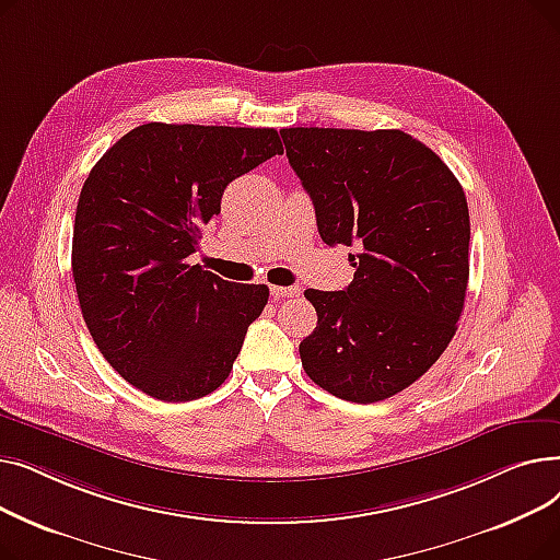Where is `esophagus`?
<instances>
[{
	"label": "esophagus",
	"mask_w": 560,
	"mask_h": 560,
	"mask_svg": "<svg viewBox=\"0 0 560 560\" xmlns=\"http://www.w3.org/2000/svg\"><path fill=\"white\" fill-rule=\"evenodd\" d=\"M270 292H272L275 300H285V298H298L300 288L298 285H288V288L285 285H272Z\"/></svg>",
	"instance_id": "esophagus-1"
}]
</instances>
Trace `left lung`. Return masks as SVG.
Here are the masks:
<instances>
[{"instance_id":"left-lung-1","label":"left lung","mask_w":560,"mask_h":560,"mask_svg":"<svg viewBox=\"0 0 560 560\" xmlns=\"http://www.w3.org/2000/svg\"><path fill=\"white\" fill-rule=\"evenodd\" d=\"M281 138L322 241L357 247L345 290L304 292L317 327L300 345L302 365L340 399H388L456 334L469 277L465 192L433 150L399 129L292 127Z\"/></svg>"}]
</instances>
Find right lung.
I'll use <instances>...</instances> for the list:
<instances>
[{
	"label": "right lung",
	"mask_w": 560,
	"mask_h": 560,
	"mask_svg": "<svg viewBox=\"0 0 560 560\" xmlns=\"http://www.w3.org/2000/svg\"><path fill=\"white\" fill-rule=\"evenodd\" d=\"M277 154L275 129L150 122L88 174L72 235L77 298L102 357L138 390L190 401L224 384L270 290L188 258L224 188Z\"/></svg>",
	"instance_id": "add662e5"
}]
</instances>
